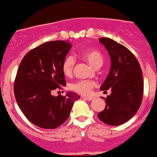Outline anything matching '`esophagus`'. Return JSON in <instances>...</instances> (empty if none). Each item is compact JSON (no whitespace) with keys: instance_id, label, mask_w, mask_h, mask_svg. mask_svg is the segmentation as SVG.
<instances>
[{"instance_id":"34e87169","label":"esophagus","mask_w":157,"mask_h":157,"mask_svg":"<svg viewBox=\"0 0 157 157\" xmlns=\"http://www.w3.org/2000/svg\"><path fill=\"white\" fill-rule=\"evenodd\" d=\"M82 98L86 100H88V101H91V100L94 99V97H82Z\"/></svg>"}]
</instances>
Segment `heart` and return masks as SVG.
Wrapping results in <instances>:
<instances>
[{
  "label": "heart",
  "mask_w": 157,
  "mask_h": 157,
  "mask_svg": "<svg viewBox=\"0 0 157 157\" xmlns=\"http://www.w3.org/2000/svg\"><path fill=\"white\" fill-rule=\"evenodd\" d=\"M79 55L88 62L90 65L94 67H99L103 63V56L99 50L96 49H86L82 50ZM75 58L72 56H67L63 60L62 63L61 69L62 71L66 76H71L74 71V68L75 66ZM95 82L93 80H78L74 82L70 85V89L77 92V93L82 94V95H88L90 93L92 88L96 86Z\"/></svg>",
  "instance_id": "obj_1"
}]
</instances>
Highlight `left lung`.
<instances>
[{
	"label": "left lung",
	"instance_id": "8db88e82",
	"mask_svg": "<svg viewBox=\"0 0 157 157\" xmlns=\"http://www.w3.org/2000/svg\"><path fill=\"white\" fill-rule=\"evenodd\" d=\"M99 40L108 51L111 60L110 71L101 90L111 89L105 99V108L98 113V118L105 124L118 126L136 114L143 95L142 69L135 56L125 46L109 38Z\"/></svg>",
	"mask_w": 157,
	"mask_h": 157
}]
</instances>
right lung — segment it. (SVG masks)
Here are the masks:
<instances>
[{
  "mask_svg": "<svg viewBox=\"0 0 157 157\" xmlns=\"http://www.w3.org/2000/svg\"><path fill=\"white\" fill-rule=\"evenodd\" d=\"M71 48L65 41H51L32 49L22 58L15 77L14 92L19 107L32 124L56 129L69 118L74 102L80 97L69 91L52 96L66 86L61 66Z\"/></svg>",
  "mask_w": 157,
  "mask_h": 157,
  "instance_id": "obj_1",
  "label": "right lung"
}]
</instances>
